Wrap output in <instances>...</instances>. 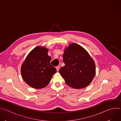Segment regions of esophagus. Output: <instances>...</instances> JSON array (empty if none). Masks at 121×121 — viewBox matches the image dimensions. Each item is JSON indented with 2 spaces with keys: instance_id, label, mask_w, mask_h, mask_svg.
Masks as SVG:
<instances>
[{
  "instance_id": "1",
  "label": "esophagus",
  "mask_w": 121,
  "mask_h": 121,
  "mask_svg": "<svg viewBox=\"0 0 121 121\" xmlns=\"http://www.w3.org/2000/svg\"><path fill=\"white\" fill-rule=\"evenodd\" d=\"M59 68H60V66H57L56 67V70H57V71H59Z\"/></svg>"
}]
</instances>
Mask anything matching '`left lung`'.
Wrapping results in <instances>:
<instances>
[{
	"label": "left lung",
	"mask_w": 121,
	"mask_h": 121,
	"mask_svg": "<svg viewBox=\"0 0 121 121\" xmlns=\"http://www.w3.org/2000/svg\"><path fill=\"white\" fill-rule=\"evenodd\" d=\"M64 66L59 73L65 83L71 87L81 89L88 86L95 77L94 61L82 47L76 43L69 45L64 51Z\"/></svg>",
	"instance_id": "8db88e82"
}]
</instances>
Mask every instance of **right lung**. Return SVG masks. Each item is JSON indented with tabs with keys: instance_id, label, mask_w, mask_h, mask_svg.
Here are the masks:
<instances>
[{
	"instance_id": "add662e5",
	"label": "right lung",
	"mask_w": 121,
	"mask_h": 121,
	"mask_svg": "<svg viewBox=\"0 0 121 121\" xmlns=\"http://www.w3.org/2000/svg\"><path fill=\"white\" fill-rule=\"evenodd\" d=\"M48 50L37 46L26 57L21 67L23 79L30 87L35 89L44 88L56 72L50 64L51 57L48 55Z\"/></svg>"
}]
</instances>
